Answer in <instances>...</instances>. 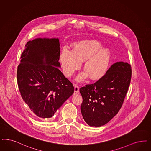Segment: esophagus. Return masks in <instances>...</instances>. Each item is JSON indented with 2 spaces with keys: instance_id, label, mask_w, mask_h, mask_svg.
I'll return each mask as SVG.
<instances>
[{
  "instance_id": "1",
  "label": "esophagus",
  "mask_w": 151,
  "mask_h": 151,
  "mask_svg": "<svg viewBox=\"0 0 151 151\" xmlns=\"http://www.w3.org/2000/svg\"><path fill=\"white\" fill-rule=\"evenodd\" d=\"M74 94H77L79 93V87H78V86L77 84H74Z\"/></svg>"
}]
</instances>
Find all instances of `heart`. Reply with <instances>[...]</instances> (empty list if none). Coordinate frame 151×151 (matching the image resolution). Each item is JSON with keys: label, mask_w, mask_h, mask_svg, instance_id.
Instances as JSON below:
<instances>
[{"label": "heart", "mask_w": 151, "mask_h": 151, "mask_svg": "<svg viewBox=\"0 0 151 151\" xmlns=\"http://www.w3.org/2000/svg\"><path fill=\"white\" fill-rule=\"evenodd\" d=\"M102 48V45L96 40H84L74 44L72 51L64 49L60 57L64 73L70 77L80 67L83 61V68L86 73L80 74L78 80H82L89 75L93 79L102 77L106 73L110 62L109 52Z\"/></svg>", "instance_id": "1"}]
</instances>
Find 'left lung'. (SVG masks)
<instances>
[{"label":"left lung","instance_id":"1","mask_svg":"<svg viewBox=\"0 0 151 151\" xmlns=\"http://www.w3.org/2000/svg\"><path fill=\"white\" fill-rule=\"evenodd\" d=\"M131 77V65L119 62L112 64L94 84L80 88L83 98L81 113L89 126H102L117 114L123 105Z\"/></svg>","mask_w":151,"mask_h":151}]
</instances>
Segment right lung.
Segmentation results:
<instances>
[{
    "mask_svg": "<svg viewBox=\"0 0 151 151\" xmlns=\"http://www.w3.org/2000/svg\"><path fill=\"white\" fill-rule=\"evenodd\" d=\"M60 55L58 39L38 38L25 45L17 68L21 97L31 112L50 118L74 93L72 83L57 67Z\"/></svg>",
    "mask_w": 151,
    "mask_h": 151,
    "instance_id": "1",
    "label": "right lung"
}]
</instances>
